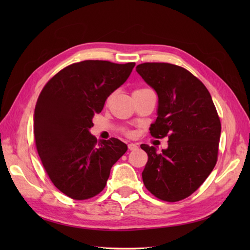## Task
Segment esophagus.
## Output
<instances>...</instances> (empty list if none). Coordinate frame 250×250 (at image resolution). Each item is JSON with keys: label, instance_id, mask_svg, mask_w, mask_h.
I'll return each instance as SVG.
<instances>
[{"label": "esophagus", "instance_id": "34e87169", "mask_svg": "<svg viewBox=\"0 0 250 250\" xmlns=\"http://www.w3.org/2000/svg\"><path fill=\"white\" fill-rule=\"evenodd\" d=\"M128 149H129V150H137L138 149V145H137V144L130 143V144H128Z\"/></svg>", "mask_w": 250, "mask_h": 250}]
</instances>
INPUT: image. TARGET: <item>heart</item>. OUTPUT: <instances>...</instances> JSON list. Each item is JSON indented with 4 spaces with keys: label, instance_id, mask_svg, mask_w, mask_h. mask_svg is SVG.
Returning <instances> with one entry per match:
<instances>
[{
    "label": "heart",
    "instance_id": "obj_1",
    "mask_svg": "<svg viewBox=\"0 0 250 250\" xmlns=\"http://www.w3.org/2000/svg\"><path fill=\"white\" fill-rule=\"evenodd\" d=\"M142 89H146V88H142ZM137 90H141V89H137ZM124 132H125V134H127V135H131V134H132L131 131H128V130H125Z\"/></svg>",
    "mask_w": 250,
    "mask_h": 250
}]
</instances>
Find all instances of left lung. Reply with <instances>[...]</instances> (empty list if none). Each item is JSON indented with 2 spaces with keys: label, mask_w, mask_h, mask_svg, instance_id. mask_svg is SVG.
<instances>
[{
  "label": "left lung",
  "mask_w": 250,
  "mask_h": 250,
  "mask_svg": "<svg viewBox=\"0 0 250 250\" xmlns=\"http://www.w3.org/2000/svg\"><path fill=\"white\" fill-rule=\"evenodd\" d=\"M137 72L158 96L157 119L150 133L168 137V148L156 153L142 144L148 162L144 185L156 198L176 202L192 195L213 171L218 160L221 123L206 85L185 67L145 62Z\"/></svg>",
  "instance_id": "8db88e82"
}]
</instances>
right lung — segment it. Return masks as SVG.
I'll return each instance as SVG.
<instances>
[{
    "label": "right lung",
    "mask_w": 250,
    "mask_h": 250,
    "mask_svg": "<svg viewBox=\"0 0 250 250\" xmlns=\"http://www.w3.org/2000/svg\"><path fill=\"white\" fill-rule=\"evenodd\" d=\"M134 62L84 60L65 66L43 86L34 110V139L47 175L60 192L85 200L103 191L127 151L118 139L97 141L93 117L129 77Z\"/></svg>",
    "instance_id": "add662e5"
}]
</instances>
